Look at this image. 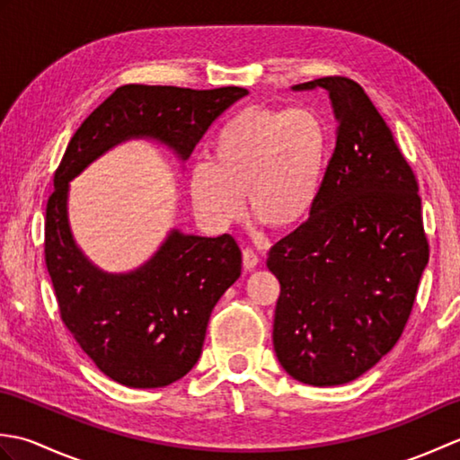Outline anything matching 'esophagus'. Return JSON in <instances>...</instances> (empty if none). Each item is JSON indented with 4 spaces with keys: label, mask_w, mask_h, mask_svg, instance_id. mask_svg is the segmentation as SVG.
Wrapping results in <instances>:
<instances>
[{
    "label": "esophagus",
    "mask_w": 460,
    "mask_h": 460,
    "mask_svg": "<svg viewBox=\"0 0 460 460\" xmlns=\"http://www.w3.org/2000/svg\"><path fill=\"white\" fill-rule=\"evenodd\" d=\"M257 265H259L257 252L252 251V249H245V251H243V269H245V270H252Z\"/></svg>",
    "instance_id": "esophagus-1"
}]
</instances>
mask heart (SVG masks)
Listing matches in <instances>:
<instances>
[{
	"label": "heart",
	"mask_w": 460,
	"mask_h": 460,
	"mask_svg": "<svg viewBox=\"0 0 460 460\" xmlns=\"http://www.w3.org/2000/svg\"><path fill=\"white\" fill-rule=\"evenodd\" d=\"M328 164V134L306 109L249 106L223 124L211 164L190 172L195 213L211 229H227L247 209L269 229L296 227L314 209Z\"/></svg>",
	"instance_id": "b5f03b06"
}]
</instances>
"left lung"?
I'll return each mask as SVG.
<instances>
[{
    "mask_svg": "<svg viewBox=\"0 0 460 460\" xmlns=\"http://www.w3.org/2000/svg\"><path fill=\"white\" fill-rule=\"evenodd\" d=\"M336 148L310 217L270 249L280 282L272 344L290 377L316 387L354 381L392 349L429 261L415 175L364 89L324 76Z\"/></svg>",
    "mask_w": 460,
    "mask_h": 460,
    "instance_id": "left-lung-1",
    "label": "left lung"
}]
</instances>
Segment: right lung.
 Returning <instances> with one entry per match:
<instances>
[{"instance_id": "right-lung-1", "label": "right lung", "mask_w": 460, "mask_h": 460, "mask_svg": "<svg viewBox=\"0 0 460 460\" xmlns=\"http://www.w3.org/2000/svg\"><path fill=\"white\" fill-rule=\"evenodd\" d=\"M245 94L239 86H120L81 124L58 164L45 223L58 310L94 366L126 387H165L198 364L211 310L241 277V249L227 233L199 237L172 229L138 269L102 270L73 237L71 181L128 140L158 142L185 162L213 120Z\"/></svg>"}]
</instances>
